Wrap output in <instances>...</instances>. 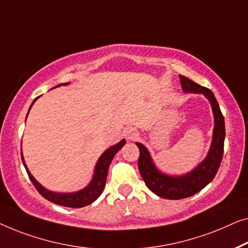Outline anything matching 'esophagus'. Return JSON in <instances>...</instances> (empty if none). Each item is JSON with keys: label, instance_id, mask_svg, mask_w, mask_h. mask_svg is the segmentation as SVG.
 <instances>
[{"label": "esophagus", "instance_id": "34e87169", "mask_svg": "<svg viewBox=\"0 0 248 248\" xmlns=\"http://www.w3.org/2000/svg\"><path fill=\"white\" fill-rule=\"evenodd\" d=\"M124 137L128 139V140H136L139 137L138 131L134 128H128L124 130Z\"/></svg>", "mask_w": 248, "mask_h": 248}]
</instances>
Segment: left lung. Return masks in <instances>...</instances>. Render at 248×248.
Here are the masks:
<instances>
[{"label":"left lung","mask_w":248,"mask_h":248,"mask_svg":"<svg viewBox=\"0 0 248 248\" xmlns=\"http://www.w3.org/2000/svg\"><path fill=\"white\" fill-rule=\"evenodd\" d=\"M181 85L184 92L199 93L209 100L215 118V128L209 153L202 162L191 172L184 175H166L157 170L147 148L140 142H136L139 148L138 169L144 182L149 190L158 197L170 200H180L189 198L201 191L214 180L220 166L225 142V120L220 108L210 90L180 75Z\"/></svg>","instance_id":"left-lung-1"}]
</instances>
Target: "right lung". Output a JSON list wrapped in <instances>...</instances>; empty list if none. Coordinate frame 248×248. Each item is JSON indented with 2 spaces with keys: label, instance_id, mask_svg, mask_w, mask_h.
Here are the masks:
<instances>
[{
  "label": "right lung",
  "instance_id": "right-lung-1",
  "mask_svg": "<svg viewBox=\"0 0 248 248\" xmlns=\"http://www.w3.org/2000/svg\"><path fill=\"white\" fill-rule=\"evenodd\" d=\"M69 83H62V84H59L57 86L61 85H67ZM37 100V97L34 99V101ZM34 101L31 103V106L29 108V111L31 109V107L33 106ZM28 111V113H29ZM28 117V114H27ZM125 144V140L123 139V140L118 142L117 145H113L112 147H110L109 149H107L106 152L103 153L102 155L100 156L99 160H97L96 165H95V170H94V174L92 177V181H91L90 184L84 189L78 191V192H72V193H57V192H53V191H49L41 186V184L36 181V179L31 175V173L28 170V167L26 165V162H24L23 155L21 154V158H22V163L24 167H26V170L29 175V179L31 180V182L36 187L38 192H39L45 199H47L48 201L53 202V203L59 204V205H64V207H68V208H82L85 207V205H89L96 200L97 198L100 197L101 193L103 192L104 186H106V181H107V175H108V170H109V166L111 164V160L113 159L114 155L119 152V149L123 148V146Z\"/></svg>",
  "mask_w": 248,
  "mask_h": 248
}]
</instances>
